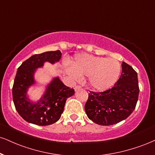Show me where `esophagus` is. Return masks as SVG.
Masks as SVG:
<instances>
[{"label": "esophagus", "mask_w": 155, "mask_h": 155, "mask_svg": "<svg viewBox=\"0 0 155 155\" xmlns=\"http://www.w3.org/2000/svg\"><path fill=\"white\" fill-rule=\"evenodd\" d=\"M74 89H75V91L76 92V91L79 90V89H81V87H80V86H76L75 88H74Z\"/></svg>", "instance_id": "34e87169"}]
</instances>
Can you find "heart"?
Masks as SVG:
<instances>
[{"instance_id": "b5f03b06", "label": "heart", "mask_w": 155, "mask_h": 155, "mask_svg": "<svg viewBox=\"0 0 155 155\" xmlns=\"http://www.w3.org/2000/svg\"><path fill=\"white\" fill-rule=\"evenodd\" d=\"M66 71L74 79L88 76L89 84L96 90L102 91L117 82L121 66L115 58L82 54L76 57L72 68L67 67Z\"/></svg>"}]
</instances>
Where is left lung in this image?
<instances>
[{
    "label": "left lung",
    "mask_w": 155,
    "mask_h": 155,
    "mask_svg": "<svg viewBox=\"0 0 155 155\" xmlns=\"http://www.w3.org/2000/svg\"><path fill=\"white\" fill-rule=\"evenodd\" d=\"M120 79L113 87L102 92L89 93L85 104L87 117L101 126H110L125 120L133 113L139 98L137 73L123 62Z\"/></svg>",
    "instance_id": "obj_1"
}]
</instances>
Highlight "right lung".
Returning a JSON list of instances; mask_svg holds the SVG:
<instances>
[{
	"instance_id": "1",
	"label": "right lung",
	"mask_w": 155,
	"mask_h": 155,
	"mask_svg": "<svg viewBox=\"0 0 155 155\" xmlns=\"http://www.w3.org/2000/svg\"><path fill=\"white\" fill-rule=\"evenodd\" d=\"M61 55L60 50L35 54L18 68L12 89L13 101L16 111L27 122L37 126H48L57 122L67 99L74 94V89L66 87L58 76H52L45 84H39L35 79L39 68H43L47 62L53 65L58 63ZM38 85H43L44 90L40 99L33 101L28 92Z\"/></svg>"
}]
</instances>
